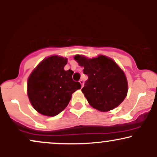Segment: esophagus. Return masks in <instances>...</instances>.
Returning a JSON list of instances; mask_svg holds the SVG:
<instances>
[{
    "label": "esophagus",
    "instance_id": "obj_1",
    "mask_svg": "<svg viewBox=\"0 0 157 157\" xmlns=\"http://www.w3.org/2000/svg\"><path fill=\"white\" fill-rule=\"evenodd\" d=\"M79 82H80V83L81 84V86H82V87H83V85H84V81L82 80H80V81H79Z\"/></svg>",
    "mask_w": 157,
    "mask_h": 157
}]
</instances>
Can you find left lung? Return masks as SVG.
<instances>
[{
    "mask_svg": "<svg viewBox=\"0 0 157 157\" xmlns=\"http://www.w3.org/2000/svg\"><path fill=\"white\" fill-rule=\"evenodd\" d=\"M75 59L89 77L82 91L93 108L108 111L123 101L128 92L127 79L114 61L103 55L92 59L76 55Z\"/></svg>",
    "mask_w": 157,
    "mask_h": 157,
    "instance_id": "1",
    "label": "left lung"
}]
</instances>
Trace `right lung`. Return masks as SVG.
<instances>
[{
	"label": "right lung",
	"mask_w": 157,
	"mask_h": 157,
	"mask_svg": "<svg viewBox=\"0 0 157 157\" xmlns=\"http://www.w3.org/2000/svg\"><path fill=\"white\" fill-rule=\"evenodd\" d=\"M67 59L52 56L45 59L32 71L27 82L32 105L46 116L54 117L66 109L71 94L81 88L72 79L73 71H65Z\"/></svg>",
	"instance_id": "obj_1"
}]
</instances>
